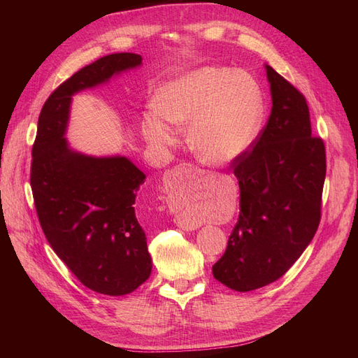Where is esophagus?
Masks as SVG:
<instances>
[{"instance_id": "34e87169", "label": "esophagus", "mask_w": 358, "mask_h": 358, "mask_svg": "<svg viewBox=\"0 0 358 358\" xmlns=\"http://www.w3.org/2000/svg\"><path fill=\"white\" fill-rule=\"evenodd\" d=\"M191 169H192L191 164H180V166L173 169L171 171H169L167 176H166V188H173V187H175L176 183H179V180L187 175V173L191 171ZM178 224L182 227V229H185V230H194V229H196V227L188 225L187 222H183L182 220H179Z\"/></svg>"}]
</instances>
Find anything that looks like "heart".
<instances>
[{
  "label": "heart",
  "mask_w": 358,
  "mask_h": 358,
  "mask_svg": "<svg viewBox=\"0 0 358 358\" xmlns=\"http://www.w3.org/2000/svg\"><path fill=\"white\" fill-rule=\"evenodd\" d=\"M155 113L142 119L146 142L167 148L176 142L167 125L191 124V149L203 162L230 164L252 143L262 117V95L252 78L225 67H203L162 83Z\"/></svg>",
  "instance_id": "b5f03b06"
}]
</instances>
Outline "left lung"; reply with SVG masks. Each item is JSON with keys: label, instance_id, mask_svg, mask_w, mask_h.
Instances as JSON below:
<instances>
[{"label": "left lung", "instance_id": "1", "mask_svg": "<svg viewBox=\"0 0 358 358\" xmlns=\"http://www.w3.org/2000/svg\"><path fill=\"white\" fill-rule=\"evenodd\" d=\"M272 112L251 152L233 161L241 212L224 255L212 267L234 291L275 282L315 236L326 179L322 140L312 137L308 103L264 64Z\"/></svg>", "mask_w": 358, "mask_h": 358}]
</instances>
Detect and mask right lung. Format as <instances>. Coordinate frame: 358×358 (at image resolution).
<instances>
[{
    "label": "right lung",
    "mask_w": 358,
    "mask_h": 358,
    "mask_svg": "<svg viewBox=\"0 0 358 358\" xmlns=\"http://www.w3.org/2000/svg\"><path fill=\"white\" fill-rule=\"evenodd\" d=\"M140 66L137 53H112L74 73L43 106L32 146L31 188L43 233L73 275L106 296L129 294L152 272L134 210L146 175L124 155L74 150L66 134L73 95Z\"/></svg>",
    "instance_id": "1"
}]
</instances>
